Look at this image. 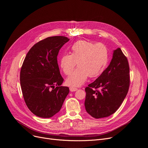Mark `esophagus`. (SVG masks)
<instances>
[{"mask_svg": "<svg viewBox=\"0 0 148 148\" xmlns=\"http://www.w3.org/2000/svg\"><path fill=\"white\" fill-rule=\"evenodd\" d=\"M77 89H78L76 88H73V87H70V88H69V90H70L71 92L75 91H77Z\"/></svg>", "mask_w": 148, "mask_h": 148, "instance_id": "1", "label": "esophagus"}]
</instances>
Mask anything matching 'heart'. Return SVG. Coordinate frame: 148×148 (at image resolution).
<instances>
[{"label": "heart", "instance_id": "obj_1", "mask_svg": "<svg viewBox=\"0 0 148 148\" xmlns=\"http://www.w3.org/2000/svg\"><path fill=\"white\" fill-rule=\"evenodd\" d=\"M108 59V50L104 44L79 40L71 47V54L61 57L60 65L64 73L70 75L78 63L79 67L66 79V83L70 86L78 87L88 77L95 78L103 73Z\"/></svg>", "mask_w": 148, "mask_h": 148}]
</instances>
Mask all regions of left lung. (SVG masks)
<instances>
[{
    "label": "left lung",
    "instance_id": "left-lung-1",
    "mask_svg": "<svg viewBox=\"0 0 148 148\" xmlns=\"http://www.w3.org/2000/svg\"><path fill=\"white\" fill-rule=\"evenodd\" d=\"M130 85L129 63L119 48L114 51L110 65L97 79L85 88L86 112L95 119L110 116L123 101Z\"/></svg>",
    "mask_w": 148,
    "mask_h": 148
}]
</instances>
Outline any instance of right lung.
I'll use <instances>...</instances> for the list:
<instances>
[{"instance_id": "right-lung-1", "label": "right lung", "mask_w": 148, "mask_h": 148, "mask_svg": "<svg viewBox=\"0 0 148 148\" xmlns=\"http://www.w3.org/2000/svg\"><path fill=\"white\" fill-rule=\"evenodd\" d=\"M65 36L49 37L36 43L28 52L20 73L23 97L36 116L50 118L58 112L69 92L63 82L57 56L69 41Z\"/></svg>"}]
</instances>
